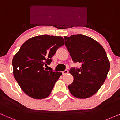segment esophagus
Masks as SVG:
<instances>
[{
  "instance_id": "34e87169",
  "label": "esophagus",
  "mask_w": 120,
  "mask_h": 120,
  "mask_svg": "<svg viewBox=\"0 0 120 120\" xmlns=\"http://www.w3.org/2000/svg\"><path fill=\"white\" fill-rule=\"evenodd\" d=\"M68 72H69V71H68V70H65V71H63V72H62V73H63V75H65V74H68Z\"/></svg>"
}]
</instances>
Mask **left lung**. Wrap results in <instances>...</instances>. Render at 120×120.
<instances>
[{
    "instance_id": "8db88e82",
    "label": "left lung",
    "mask_w": 120,
    "mask_h": 120,
    "mask_svg": "<svg viewBox=\"0 0 120 120\" xmlns=\"http://www.w3.org/2000/svg\"><path fill=\"white\" fill-rule=\"evenodd\" d=\"M64 39L73 61L81 64L79 69L69 71L74 78L68 86L70 93L77 98H90L98 91L109 71L106 52L99 43L86 35H73Z\"/></svg>"
}]
</instances>
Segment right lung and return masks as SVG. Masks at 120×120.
I'll use <instances>...</instances> for the list:
<instances>
[{
    "mask_svg": "<svg viewBox=\"0 0 120 120\" xmlns=\"http://www.w3.org/2000/svg\"><path fill=\"white\" fill-rule=\"evenodd\" d=\"M63 45L61 37L38 35L27 40L15 55L13 75L27 95L37 99L49 95L62 73L47 71L43 66L50 64L56 50Z\"/></svg>",
    "mask_w": 120,
    "mask_h": 120,
    "instance_id": "add662e5",
    "label": "right lung"
}]
</instances>
